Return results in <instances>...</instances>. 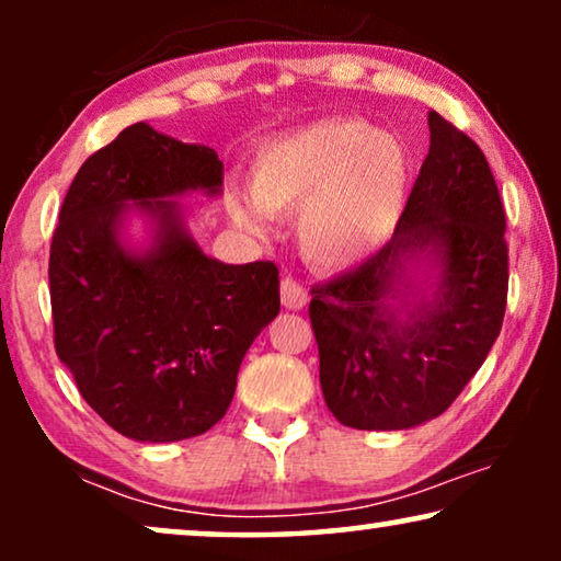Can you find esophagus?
<instances>
[{
    "label": "esophagus",
    "instance_id": "34e87169",
    "mask_svg": "<svg viewBox=\"0 0 561 561\" xmlns=\"http://www.w3.org/2000/svg\"><path fill=\"white\" fill-rule=\"evenodd\" d=\"M280 301L286 309H304L309 304V294L296 278H283L280 280Z\"/></svg>",
    "mask_w": 561,
    "mask_h": 561
}]
</instances>
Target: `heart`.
I'll return each mask as SVG.
<instances>
[{
  "label": "heart",
  "mask_w": 561,
  "mask_h": 561,
  "mask_svg": "<svg viewBox=\"0 0 561 561\" xmlns=\"http://www.w3.org/2000/svg\"><path fill=\"white\" fill-rule=\"evenodd\" d=\"M248 188L250 198H229L237 225L263 232V211H298L304 257L319 271H347L393 237L411 188V152L355 114L327 117L260 145Z\"/></svg>",
  "instance_id": "b5f03b06"
}]
</instances>
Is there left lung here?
<instances>
[{
    "label": "left lung",
    "instance_id": "left-lung-1",
    "mask_svg": "<svg viewBox=\"0 0 561 561\" xmlns=\"http://www.w3.org/2000/svg\"><path fill=\"white\" fill-rule=\"evenodd\" d=\"M432 145L393 240L311 288L319 382L344 426L398 432L455 403L497 340L508 298L505 211L478 142L428 112ZM440 265L433 296L412 299L419 259Z\"/></svg>",
    "mask_w": 561,
    "mask_h": 561
}]
</instances>
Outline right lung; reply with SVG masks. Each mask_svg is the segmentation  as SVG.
I'll return each instance as SVG.
<instances>
[{
  "mask_svg": "<svg viewBox=\"0 0 561 561\" xmlns=\"http://www.w3.org/2000/svg\"><path fill=\"white\" fill-rule=\"evenodd\" d=\"M196 188L219 194L217 152L137 122L79 168L53 232L60 363L83 401L137 442L209 432L232 403L244 352L280 311L278 267L219 263L183 229L168 196ZM127 201L159 221L145 253L118 244Z\"/></svg>",
  "mask_w": 561,
  "mask_h": 561,
  "instance_id": "1",
  "label": "right lung"
}]
</instances>
